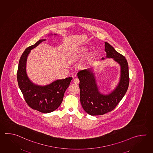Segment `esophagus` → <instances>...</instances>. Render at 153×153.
<instances>
[{"instance_id": "obj_1", "label": "esophagus", "mask_w": 153, "mask_h": 153, "mask_svg": "<svg viewBox=\"0 0 153 153\" xmlns=\"http://www.w3.org/2000/svg\"><path fill=\"white\" fill-rule=\"evenodd\" d=\"M74 83H75V84H78L79 82V80L77 78H75V79H74Z\"/></svg>"}]
</instances>
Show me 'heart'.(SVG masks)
Listing matches in <instances>:
<instances>
[{"label":"heart","mask_w":153,"mask_h":153,"mask_svg":"<svg viewBox=\"0 0 153 153\" xmlns=\"http://www.w3.org/2000/svg\"><path fill=\"white\" fill-rule=\"evenodd\" d=\"M88 52V48L87 47H82L78 50L74 51L69 56V59L71 60H75L79 58V57L84 56Z\"/></svg>","instance_id":"b5f03b06"}]
</instances>
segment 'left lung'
I'll list each match as a JSON object with an SVG mask.
<instances>
[{
  "label": "left lung",
  "instance_id": "left-lung-1",
  "mask_svg": "<svg viewBox=\"0 0 153 153\" xmlns=\"http://www.w3.org/2000/svg\"><path fill=\"white\" fill-rule=\"evenodd\" d=\"M105 46L106 58H113L120 66L119 82L113 91L107 94L101 93L95 74L90 69L80 70L77 73L81 103L84 111L91 115H103L114 109L125 95L129 84L128 66L125 56L107 42H105ZM103 59L105 58H102Z\"/></svg>",
  "mask_w": 153,
  "mask_h": 153
}]
</instances>
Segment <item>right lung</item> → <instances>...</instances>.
Returning a JSON list of instances; mask_svg holds the SVG:
<instances>
[{
  "instance_id": "right-lung-1",
  "label": "right lung",
  "mask_w": 153,
  "mask_h": 153,
  "mask_svg": "<svg viewBox=\"0 0 153 153\" xmlns=\"http://www.w3.org/2000/svg\"><path fill=\"white\" fill-rule=\"evenodd\" d=\"M56 35L55 34L54 35ZM45 40V39L38 41L23 52L19 61L17 77L19 88L28 106L40 112L48 113L53 112L59 107L62 102L65 91L72 78L57 79L46 85L35 84L29 78L26 72L28 55L31 50Z\"/></svg>"
}]
</instances>
